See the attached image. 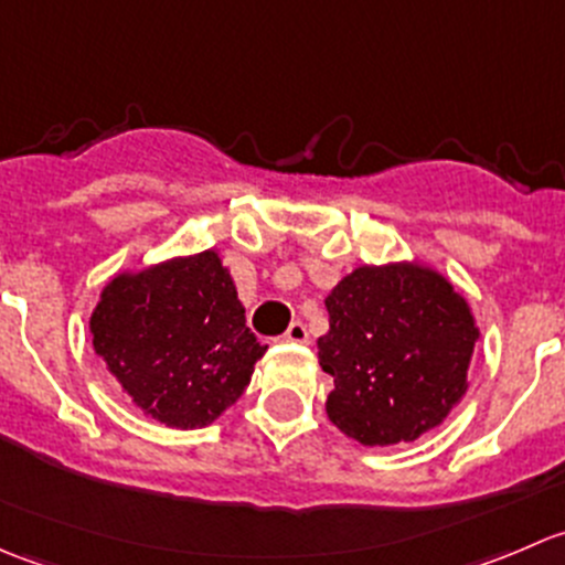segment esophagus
I'll return each mask as SVG.
<instances>
[{"instance_id": "1", "label": "esophagus", "mask_w": 565, "mask_h": 565, "mask_svg": "<svg viewBox=\"0 0 565 565\" xmlns=\"http://www.w3.org/2000/svg\"><path fill=\"white\" fill-rule=\"evenodd\" d=\"M284 341H289V344H309V330H306V324L298 319V322H292L287 328Z\"/></svg>"}]
</instances>
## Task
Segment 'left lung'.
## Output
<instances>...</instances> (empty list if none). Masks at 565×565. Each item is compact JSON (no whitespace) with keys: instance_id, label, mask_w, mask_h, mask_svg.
<instances>
[{"instance_id":"left-lung-1","label":"left lung","mask_w":565,"mask_h":565,"mask_svg":"<svg viewBox=\"0 0 565 565\" xmlns=\"http://www.w3.org/2000/svg\"><path fill=\"white\" fill-rule=\"evenodd\" d=\"M319 366L335 380L330 424L361 446L413 443L465 398L476 315L437 267L418 259L358 265L324 300Z\"/></svg>"}]
</instances>
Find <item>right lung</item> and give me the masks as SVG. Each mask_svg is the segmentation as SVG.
Instances as JSON below:
<instances>
[{
    "label": "right lung",
    "mask_w": 565,
    "mask_h": 565,
    "mask_svg": "<svg viewBox=\"0 0 565 565\" xmlns=\"http://www.w3.org/2000/svg\"><path fill=\"white\" fill-rule=\"evenodd\" d=\"M93 347L130 402L169 429H202L243 396L267 352L246 328L215 248L122 270L89 317Z\"/></svg>",
    "instance_id": "add662e5"
}]
</instances>
